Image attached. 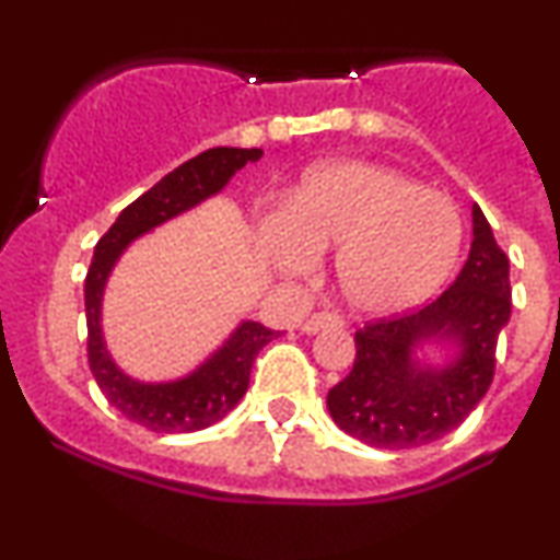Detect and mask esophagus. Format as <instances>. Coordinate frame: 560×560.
<instances>
[{
  "mask_svg": "<svg viewBox=\"0 0 560 560\" xmlns=\"http://www.w3.org/2000/svg\"><path fill=\"white\" fill-rule=\"evenodd\" d=\"M342 326H345L342 316H337V313H329V311H320V313H313V316L302 324V331L316 334L324 329H342Z\"/></svg>",
  "mask_w": 560,
  "mask_h": 560,
  "instance_id": "esophagus-1",
  "label": "esophagus"
}]
</instances>
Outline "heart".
Masks as SVG:
<instances>
[{"instance_id":"b5f03b06","label":"heart","mask_w":560,"mask_h":560,"mask_svg":"<svg viewBox=\"0 0 560 560\" xmlns=\"http://www.w3.org/2000/svg\"><path fill=\"white\" fill-rule=\"evenodd\" d=\"M460 240L453 199L374 163L311 171L271 226L273 258L289 273H307L318 253L339 247V292L371 316L427 300L453 271Z\"/></svg>"}]
</instances>
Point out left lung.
<instances>
[{"instance_id":"8db88e82","label":"left lung","mask_w":560,"mask_h":560,"mask_svg":"<svg viewBox=\"0 0 560 560\" xmlns=\"http://www.w3.org/2000/svg\"><path fill=\"white\" fill-rule=\"evenodd\" d=\"M511 318L508 255L474 205L466 266L434 300L355 331V363L329 389V413L342 432L374 447H419L466 421L490 389L498 339ZM453 336L465 350L445 372H421L409 350L423 338Z\"/></svg>"}]
</instances>
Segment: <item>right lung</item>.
<instances>
[{
	"label": "right lung",
	"instance_id": "add662e5",
	"mask_svg": "<svg viewBox=\"0 0 560 560\" xmlns=\"http://www.w3.org/2000/svg\"><path fill=\"white\" fill-rule=\"evenodd\" d=\"M260 155L262 150H240V147H213V150L199 152L197 158L186 160L168 176L160 178L152 189L133 199L94 247L92 266H89L86 284H83L89 369H92L107 402L115 405L128 421L139 423L150 432H199V429L213 427L223 416L231 413L247 392L255 358L279 331L247 320L191 376L171 384H139L115 369L105 342H102L100 302L105 279L128 242L137 240L139 234L158 226V223L195 208L205 197L215 195L236 171Z\"/></svg>",
	"mask_w": 560,
	"mask_h": 560
}]
</instances>
